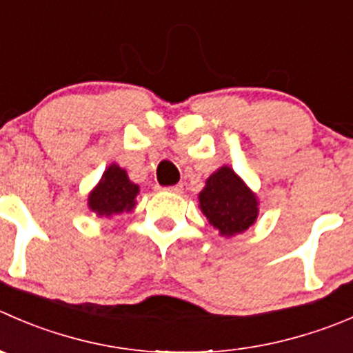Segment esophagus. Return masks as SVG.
<instances>
[{"label": "esophagus", "mask_w": 353, "mask_h": 353, "mask_svg": "<svg viewBox=\"0 0 353 353\" xmlns=\"http://www.w3.org/2000/svg\"><path fill=\"white\" fill-rule=\"evenodd\" d=\"M165 191H170V193H181L183 191V184H174V186L163 188Z\"/></svg>", "instance_id": "34e87169"}]
</instances>
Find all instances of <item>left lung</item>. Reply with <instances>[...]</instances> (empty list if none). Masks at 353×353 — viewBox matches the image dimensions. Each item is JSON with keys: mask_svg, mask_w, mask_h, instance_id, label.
<instances>
[{"mask_svg": "<svg viewBox=\"0 0 353 353\" xmlns=\"http://www.w3.org/2000/svg\"><path fill=\"white\" fill-rule=\"evenodd\" d=\"M200 208L224 236L246 231L256 221V198L229 167L212 174L200 193Z\"/></svg>", "mask_w": 353, "mask_h": 353, "instance_id": "1", "label": "left lung"}]
</instances>
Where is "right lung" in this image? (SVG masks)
I'll use <instances>...</instances> for the list:
<instances>
[{
	"mask_svg": "<svg viewBox=\"0 0 353 353\" xmlns=\"http://www.w3.org/2000/svg\"><path fill=\"white\" fill-rule=\"evenodd\" d=\"M138 191L139 188L129 181L124 169L110 165L105 170L100 184L90 194V208L105 217L122 214L124 210L129 212L134 208Z\"/></svg>",
	"mask_w": 353,
	"mask_h": 353,
	"instance_id": "right-lung-1",
	"label": "right lung"
}]
</instances>
